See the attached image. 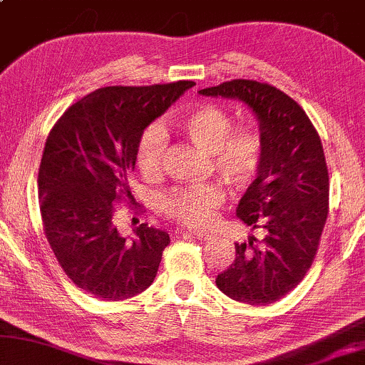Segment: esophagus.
I'll list each match as a JSON object with an SVG mask.
<instances>
[{
    "label": "esophagus",
    "instance_id": "obj_1",
    "mask_svg": "<svg viewBox=\"0 0 365 365\" xmlns=\"http://www.w3.org/2000/svg\"><path fill=\"white\" fill-rule=\"evenodd\" d=\"M188 235H192V236H195V238H197V240H203V241H207V240L212 238V235L207 233V232H190Z\"/></svg>",
    "mask_w": 365,
    "mask_h": 365
}]
</instances>
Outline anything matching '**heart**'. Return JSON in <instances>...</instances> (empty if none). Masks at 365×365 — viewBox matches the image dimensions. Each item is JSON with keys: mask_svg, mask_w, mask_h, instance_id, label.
<instances>
[{"mask_svg": "<svg viewBox=\"0 0 365 365\" xmlns=\"http://www.w3.org/2000/svg\"><path fill=\"white\" fill-rule=\"evenodd\" d=\"M177 130L200 150L207 152L218 175L235 190H245L256 180L264 162V133L255 124L233 127V115L223 106L205 102L175 120ZM167 138L157 125L142 132L135 148V163L143 178L162 175ZM217 183L177 187L163 195L160 212L187 227H205L223 203Z\"/></svg>", "mask_w": 365, "mask_h": 365, "instance_id": "obj_1", "label": "heart"}]
</instances>
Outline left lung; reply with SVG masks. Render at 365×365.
Listing matches in <instances>:
<instances>
[{
  "instance_id": "obj_1",
  "label": "left lung",
  "mask_w": 365,
  "mask_h": 365,
  "mask_svg": "<svg viewBox=\"0 0 365 365\" xmlns=\"http://www.w3.org/2000/svg\"><path fill=\"white\" fill-rule=\"evenodd\" d=\"M200 94L245 102L264 133L263 167L236 207V217L264 236L235 243V261L217 286L238 302L271 304L306 276L327 220L329 175L319 133L296 101L266 82L233 79Z\"/></svg>"
}]
</instances>
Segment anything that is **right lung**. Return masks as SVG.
<instances>
[{"label": "right lung", "mask_w": 365, "mask_h": 365, "mask_svg": "<svg viewBox=\"0 0 365 365\" xmlns=\"http://www.w3.org/2000/svg\"><path fill=\"white\" fill-rule=\"evenodd\" d=\"M193 81L97 89L51 129L38 187L44 235L73 283L102 301L140 294L155 279L170 236L138 225L132 238L114 225L115 203H133L127 177L142 132Z\"/></svg>", "instance_id": "right-lung-1"}]
</instances>
